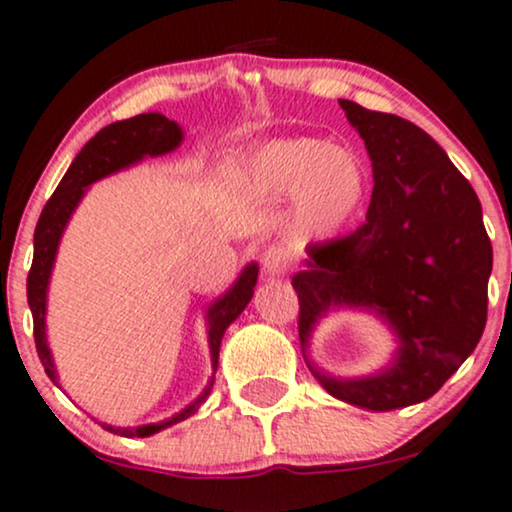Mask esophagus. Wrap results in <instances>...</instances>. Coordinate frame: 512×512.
Returning <instances> with one entry per match:
<instances>
[{
	"label": "esophagus",
	"instance_id": "obj_1",
	"mask_svg": "<svg viewBox=\"0 0 512 512\" xmlns=\"http://www.w3.org/2000/svg\"><path fill=\"white\" fill-rule=\"evenodd\" d=\"M260 262H262L264 276H269V279L286 274V269H288V255H286V250L279 248V245H272L269 250H264Z\"/></svg>",
	"mask_w": 512,
	"mask_h": 512
}]
</instances>
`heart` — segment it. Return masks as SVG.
Wrapping results in <instances>:
<instances>
[{"label":"heart","instance_id":"b5f03b06","mask_svg":"<svg viewBox=\"0 0 512 512\" xmlns=\"http://www.w3.org/2000/svg\"><path fill=\"white\" fill-rule=\"evenodd\" d=\"M248 176L264 195H293V226L303 238H329L353 224L369 193L362 159L319 138H281L252 152Z\"/></svg>","mask_w":512,"mask_h":512}]
</instances>
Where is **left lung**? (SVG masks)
I'll use <instances>...</instances> for the list:
<instances>
[{"instance_id": "left-lung-1", "label": "left lung", "mask_w": 512, "mask_h": 512, "mask_svg": "<svg viewBox=\"0 0 512 512\" xmlns=\"http://www.w3.org/2000/svg\"><path fill=\"white\" fill-rule=\"evenodd\" d=\"M341 102L365 140L374 190L367 219L346 238L307 248L293 276L298 334L307 338L331 307H365L398 336L391 365L338 379L307 367L331 396L365 410H396L432 398L477 348L486 326L494 262L482 205L441 145L396 114Z\"/></svg>"}]
</instances>
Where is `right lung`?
<instances>
[{
    "mask_svg": "<svg viewBox=\"0 0 512 512\" xmlns=\"http://www.w3.org/2000/svg\"><path fill=\"white\" fill-rule=\"evenodd\" d=\"M183 140V131L176 121H169L166 116L150 112V114H138L133 119L116 121L104 126L95 138L85 143L83 150L78 152L73 159L69 171H66L61 183L54 190V195L49 197L45 209H42L38 226H35V252H33V267L28 272V305L33 312V334H35V348L45 367L47 377L57 384V369H54L52 353L47 346V331H45V315H47V286L49 276H52L54 257H57V248L61 233H64L66 224H69L73 209L78 207V202L83 200L85 190L92 186L100 178L116 174V171L126 169L135 162L145 157H159L166 152H174ZM257 267L255 262L248 264L238 276V281L226 291L221 298L214 300L207 307V338H209V353H212V369L217 372L219 367V346L224 331L229 329V324L236 319L240 312L245 310V305L250 303L252 293H255L257 283ZM214 377L207 384V389L202 391V396L190 403L188 408L176 412L169 420L157 422V424H143V427H112V424H102L107 432L121 434V436H152L162 429L171 427V424L188 420L190 415H195L200 403H205V398L212 391Z\"/></svg>",
    "mask_w": 512,
    "mask_h": 512,
    "instance_id": "1",
    "label": "right lung"
}]
</instances>
